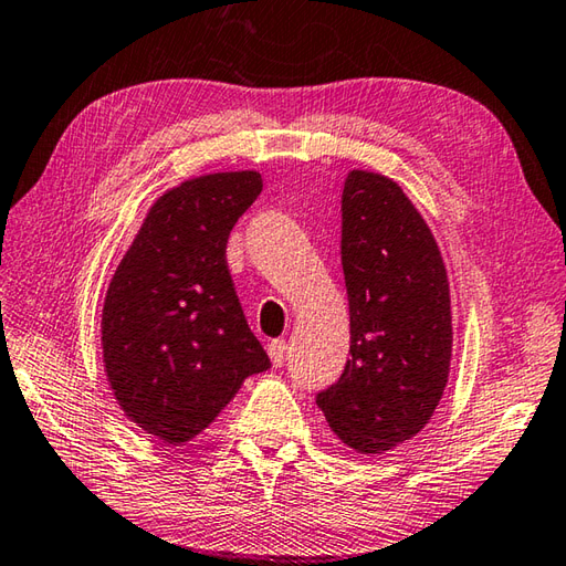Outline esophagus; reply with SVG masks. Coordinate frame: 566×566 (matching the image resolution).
<instances>
[{
  "label": "esophagus",
  "instance_id": "34e87169",
  "mask_svg": "<svg viewBox=\"0 0 566 566\" xmlns=\"http://www.w3.org/2000/svg\"><path fill=\"white\" fill-rule=\"evenodd\" d=\"M268 355H270L274 367H282L284 359H286V343L284 340H272L268 345Z\"/></svg>",
  "mask_w": 566,
  "mask_h": 566
}]
</instances>
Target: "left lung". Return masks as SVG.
Wrapping results in <instances>:
<instances>
[{
  "instance_id": "1",
  "label": "left lung",
  "mask_w": 566,
  "mask_h": 566,
  "mask_svg": "<svg viewBox=\"0 0 566 566\" xmlns=\"http://www.w3.org/2000/svg\"><path fill=\"white\" fill-rule=\"evenodd\" d=\"M340 211L353 357L316 403L345 444L381 454L423 430L442 399L450 284L436 238L394 179L353 170Z\"/></svg>"
}]
</instances>
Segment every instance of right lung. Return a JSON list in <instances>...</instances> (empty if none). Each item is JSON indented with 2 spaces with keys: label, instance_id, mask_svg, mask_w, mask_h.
Masks as SVG:
<instances>
[{
  "label": "right lung",
  "instance_id": "1",
  "mask_svg": "<svg viewBox=\"0 0 566 566\" xmlns=\"http://www.w3.org/2000/svg\"><path fill=\"white\" fill-rule=\"evenodd\" d=\"M260 191L255 170L165 191L109 282L106 377L124 413L167 444L197 438L240 384L270 367L226 262L228 235Z\"/></svg>",
  "mask_w": 566,
  "mask_h": 566
}]
</instances>
